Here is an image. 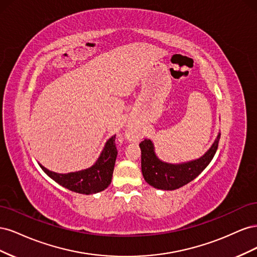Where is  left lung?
Returning <instances> with one entry per match:
<instances>
[{
    "instance_id": "8db88e82",
    "label": "left lung",
    "mask_w": 257,
    "mask_h": 257,
    "mask_svg": "<svg viewBox=\"0 0 257 257\" xmlns=\"http://www.w3.org/2000/svg\"><path fill=\"white\" fill-rule=\"evenodd\" d=\"M221 134L208 152L198 160L184 164H167L155 157L150 139H145L139 147L142 149V172L145 180L160 190H176L194 180L213 159L219 147Z\"/></svg>"
}]
</instances>
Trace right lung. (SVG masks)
<instances>
[{"label":"right lung","mask_w":257,"mask_h":257,"mask_svg":"<svg viewBox=\"0 0 257 257\" xmlns=\"http://www.w3.org/2000/svg\"><path fill=\"white\" fill-rule=\"evenodd\" d=\"M114 139L115 136L107 142L97 162L88 169L77 173L57 174L50 172L42 165L41 167L52 180L72 192L89 195V194L104 191L111 182L115 158L118 154Z\"/></svg>","instance_id":"1"}]
</instances>
